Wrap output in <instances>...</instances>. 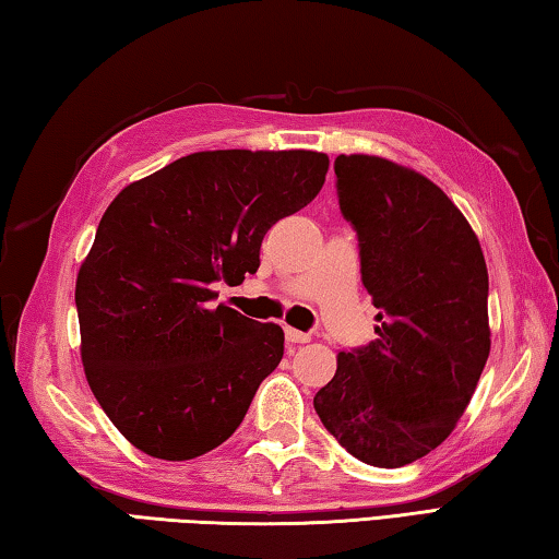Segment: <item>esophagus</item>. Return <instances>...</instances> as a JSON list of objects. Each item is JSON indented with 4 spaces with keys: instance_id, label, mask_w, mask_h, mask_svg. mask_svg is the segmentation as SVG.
Returning a JSON list of instances; mask_svg holds the SVG:
<instances>
[{
    "instance_id": "obj_1",
    "label": "esophagus",
    "mask_w": 559,
    "mask_h": 559,
    "mask_svg": "<svg viewBox=\"0 0 559 559\" xmlns=\"http://www.w3.org/2000/svg\"><path fill=\"white\" fill-rule=\"evenodd\" d=\"M286 338H288L290 344H308L310 342V334L293 330V326H286Z\"/></svg>"
}]
</instances>
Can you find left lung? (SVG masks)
<instances>
[{"mask_svg": "<svg viewBox=\"0 0 559 559\" xmlns=\"http://www.w3.org/2000/svg\"><path fill=\"white\" fill-rule=\"evenodd\" d=\"M334 171L380 324L373 344L336 354L314 412L358 461L402 467L451 436L485 370V254L465 215L424 174L376 155H338Z\"/></svg>", "mask_w": 559, "mask_h": 559, "instance_id": "1", "label": "left lung"}]
</instances>
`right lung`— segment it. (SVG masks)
<instances>
[{"label": "right lung", "instance_id": "obj_1", "mask_svg": "<svg viewBox=\"0 0 559 559\" xmlns=\"http://www.w3.org/2000/svg\"><path fill=\"white\" fill-rule=\"evenodd\" d=\"M312 150H205L128 183L76 273L84 376L138 451L191 461L225 443L283 358V330L213 305L257 273L261 239L320 193Z\"/></svg>", "mask_w": 559, "mask_h": 559}]
</instances>
